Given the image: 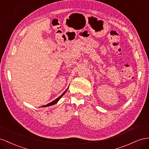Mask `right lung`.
Wrapping results in <instances>:
<instances>
[{
	"instance_id": "add662e5",
	"label": "right lung",
	"mask_w": 149,
	"mask_h": 149,
	"mask_svg": "<svg viewBox=\"0 0 149 149\" xmlns=\"http://www.w3.org/2000/svg\"><path fill=\"white\" fill-rule=\"evenodd\" d=\"M68 88H69V87H68ZM68 88L66 89V90L64 91V92H63L60 97H58V98H57L56 100H54V101H52V102H50V103H49L48 104H47V105H45L42 106V107H48V106H51V105H54V104H57V102H58L59 100L61 99V97H62L63 95H64V93L67 92V91L68 90Z\"/></svg>"
}]
</instances>
